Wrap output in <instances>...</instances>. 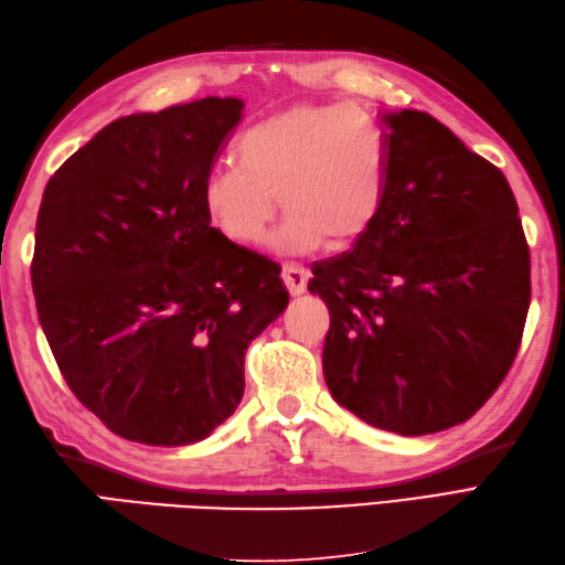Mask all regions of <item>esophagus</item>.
Listing matches in <instances>:
<instances>
[{"instance_id":"34e87169","label":"esophagus","mask_w":565,"mask_h":565,"mask_svg":"<svg viewBox=\"0 0 565 565\" xmlns=\"http://www.w3.org/2000/svg\"><path fill=\"white\" fill-rule=\"evenodd\" d=\"M281 279H284L286 289H289L291 296H301L308 289L310 271L306 267H301V264H284Z\"/></svg>"}]
</instances>
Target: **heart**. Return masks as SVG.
<instances>
[{"label":"heart","mask_w":565,"mask_h":565,"mask_svg":"<svg viewBox=\"0 0 565 565\" xmlns=\"http://www.w3.org/2000/svg\"><path fill=\"white\" fill-rule=\"evenodd\" d=\"M235 162L213 167L201 201L209 221L235 245H259L276 213L284 255L328 243L354 245L376 223L386 199V140L369 116L342 106L298 104L249 126Z\"/></svg>","instance_id":"heart-1"}]
</instances>
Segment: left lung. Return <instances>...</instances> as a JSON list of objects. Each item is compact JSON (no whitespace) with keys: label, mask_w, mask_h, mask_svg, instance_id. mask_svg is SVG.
<instances>
[{"label":"left lung","mask_w":565,"mask_h":565,"mask_svg":"<svg viewBox=\"0 0 565 565\" xmlns=\"http://www.w3.org/2000/svg\"><path fill=\"white\" fill-rule=\"evenodd\" d=\"M386 199L350 252L318 262L322 374L347 411L403 437L466 423L510 371L530 310L512 189L425 111L383 114Z\"/></svg>","instance_id":"obj_1"}]
</instances>
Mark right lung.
Segmentation results:
<instances>
[{
  "instance_id": "1",
  "label": "right lung",
  "mask_w": 565,
  "mask_h": 565,
  "mask_svg": "<svg viewBox=\"0 0 565 565\" xmlns=\"http://www.w3.org/2000/svg\"><path fill=\"white\" fill-rule=\"evenodd\" d=\"M243 102L116 118L51 177L31 284L67 386L118 437L184 447L245 393V352L289 306L279 264L223 237L201 189Z\"/></svg>"
}]
</instances>
